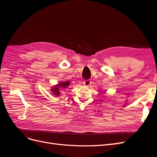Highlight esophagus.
Masks as SVG:
<instances>
[{
    "mask_svg": "<svg viewBox=\"0 0 157 157\" xmlns=\"http://www.w3.org/2000/svg\"><path fill=\"white\" fill-rule=\"evenodd\" d=\"M91 83H92V81L90 80H86L84 81V84L85 85V86H90Z\"/></svg>",
    "mask_w": 157,
    "mask_h": 157,
    "instance_id": "esophagus-1",
    "label": "esophagus"
}]
</instances>
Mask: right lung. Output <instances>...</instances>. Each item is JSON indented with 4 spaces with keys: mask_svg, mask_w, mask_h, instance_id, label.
Listing matches in <instances>:
<instances>
[{
    "mask_svg": "<svg viewBox=\"0 0 157 157\" xmlns=\"http://www.w3.org/2000/svg\"><path fill=\"white\" fill-rule=\"evenodd\" d=\"M70 84V82L69 81H66L65 82H60L59 83L57 86H56L52 90V92H53V94L54 95H56V96H59L60 92H59V88H66L67 86H69Z\"/></svg>",
    "mask_w": 157,
    "mask_h": 157,
    "instance_id": "add662e5",
    "label": "right lung"
}]
</instances>
